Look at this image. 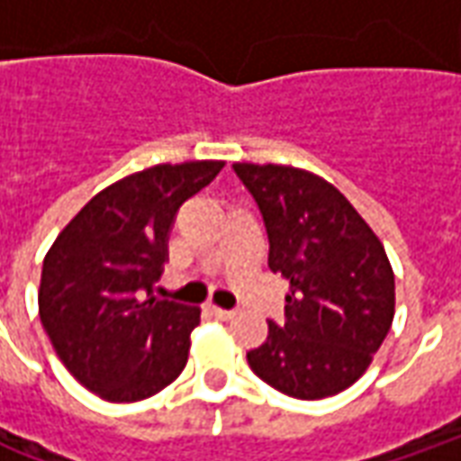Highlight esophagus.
Listing matches in <instances>:
<instances>
[{
    "label": "esophagus",
    "instance_id": "34e87169",
    "mask_svg": "<svg viewBox=\"0 0 461 461\" xmlns=\"http://www.w3.org/2000/svg\"><path fill=\"white\" fill-rule=\"evenodd\" d=\"M207 309H210V313H212V316H214V319H220V321H230L231 316H234V311L220 309V306H214V303H210Z\"/></svg>",
    "mask_w": 461,
    "mask_h": 461
}]
</instances>
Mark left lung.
I'll use <instances>...</instances> for the list:
<instances>
[{
	"instance_id": "1",
	"label": "left lung",
	"mask_w": 461,
	"mask_h": 461,
	"mask_svg": "<svg viewBox=\"0 0 461 461\" xmlns=\"http://www.w3.org/2000/svg\"><path fill=\"white\" fill-rule=\"evenodd\" d=\"M269 234V269L289 281L284 323L247 353L284 395L343 393L373 363L395 316V274L383 241L329 180L294 165L234 162Z\"/></svg>"
}]
</instances>
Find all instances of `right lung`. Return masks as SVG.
Wrapping results in <instances>:
<instances>
[{
  "label": "right lung",
  "mask_w": 461,
  "mask_h": 461,
  "mask_svg": "<svg viewBox=\"0 0 461 461\" xmlns=\"http://www.w3.org/2000/svg\"><path fill=\"white\" fill-rule=\"evenodd\" d=\"M224 160L162 162L108 185L46 251L39 316L66 370L108 402H138L180 375L200 309L152 296L185 200Z\"/></svg>",
  "instance_id": "add662e5"
}]
</instances>
